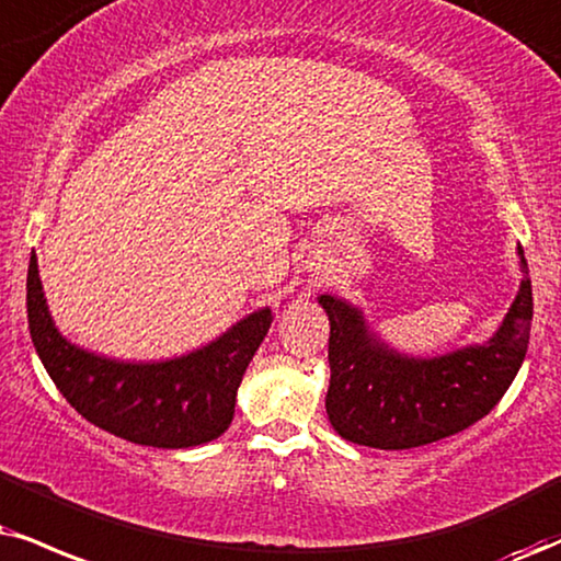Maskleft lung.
<instances>
[{"mask_svg":"<svg viewBox=\"0 0 561 561\" xmlns=\"http://www.w3.org/2000/svg\"><path fill=\"white\" fill-rule=\"evenodd\" d=\"M517 257L520 288L492 337L439 356L400 354L375 333L362 307L333 294L317 296L330 320L324 408L335 432L362 447L411 449L486 416L528 351L534 291L520 247Z\"/></svg>","mask_w":561,"mask_h":561,"instance_id":"obj_1","label":"left lung"}]
</instances>
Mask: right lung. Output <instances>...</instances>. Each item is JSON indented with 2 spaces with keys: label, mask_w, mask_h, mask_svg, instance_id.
<instances>
[{
  "label": "right lung",
  "mask_w": 561,
  "mask_h": 561,
  "mask_svg": "<svg viewBox=\"0 0 561 561\" xmlns=\"http://www.w3.org/2000/svg\"><path fill=\"white\" fill-rule=\"evenodd\" d=\"M273 314L270 307L254 309L184 356L119 362L59 333L36 254L27 265V328L48 377L82 419L135 445L182 449L218 439L231 424L241 377L265 341Z\"/></svg>",
  "instance_id": "1"
}]
</instances>
